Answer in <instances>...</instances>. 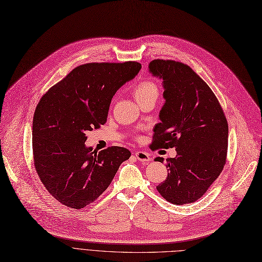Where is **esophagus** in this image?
I'll list each match as a JSON object with an SVG mask.
<instances>
[{
  "label": "esophagus",
  "mask_w": 262,
  "mask_h": 262,
  "mask_svg": "<svg viewBox=\"0 0 262 262\" xmlns=\"http://www.w3.org/2000/svg\"><path fill=\"white\" fill-rule=\"evenodd\" d=\"M135 157H136V159L140 162H143V163H147L149 162L151 159H150V156L149 153L147 152H143V151H138L135 153Z\"/></svg>",
  "instance_id": "1"
}]
</instances>
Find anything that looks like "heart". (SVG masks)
<instances>
[{"mask_svg":"<svg viewBox=\"0 0 262 262\" xmlns=\"http://www.w3.org/2000/svg\"><path fill=\"white\" fill-rule=\"evenodd\" d=\"M133 93L135 95V98L137 99L138 102H141L146 99L152 98H158L160 90L158 84L152 81V80H143L135 84Z\"/></svg>","mask_w":262,"mask_h":262,"instance_id":"heart-1","label":"heart"}]
</instances>
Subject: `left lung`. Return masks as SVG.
Masks as SVG:
<instances>
[{"label":"left lung","instance_id":"obj_1","mask_svg":"<svg viewBox=\"0 0 262 262\" xmlns=\"http://www.w3.org/2000/svg\"><path fill=\"white\" fill-rule=\"evenodd\" d=\"M149 68L163 79L166 100L150 148L177 151L176 158L166 160L168 175L157 189L175 205L193 203L205 194L226 165L227 118L210 87L188 64L156 59Z\"/></svg>","mask_w":262,"mask_h":262}]
</instances>
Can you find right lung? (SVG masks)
<instances>
[{"mask_svg":"<svg viewBox=\"0 0 262 262\" xmlns=\"http://www.w3.org/2000/svg\"><path fill=\"white\" fill-rule=\"evenodd\" d=\"M137 61L81 64L38 101L32 125L33 162L45 189L62 205L81 209L110 186L130 158L123 147H85L86 133L105 124L113 95L134 79Z\"/></svg>","mask_w":262,"mask_h":262,"instance_id":"add662e5","label":"right lung"}]
</instances>
